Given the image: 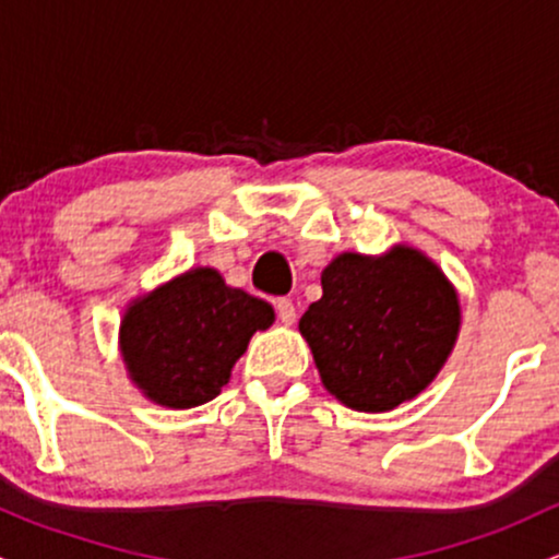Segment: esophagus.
Returning a JSON list of instances; mask_svg holds the SVG:
<instances>
[{
  "instance_id": "esophagus-1",
  "label": "esophagus",
  "mask_w": 559,
  "mask_h": 559,
  "mask_svg": "<svg viewBox=\"0 0 559 559\" xmlns=\"http://www.w3.org/2000/svg\"><path fill=\"white\" fill-rule=\"evenodd\" d=\"M275 312H278V320L284 325H294V320H297V307H294V301L286 297L275 301Z\"/></svg>"
}]
</instances>
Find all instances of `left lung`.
I'll return each instance as SVG.
<instances>
[{
	"instance_id": "8db88e82",
	"label": "left lung",
	"mask_w": 559,
	"mask_h": 559,
	"mask_svg": "<svg viewBox=\"0 0 559 559\" xmlns=\"http://www.w3.org/2000/svg\"><path fill=\"white\" fill-rule=\"evenodd\" d=\"M323 297L299 320L323 386L360 413L418 396L457 342L460 301L433 260L413 247L381 258L344 252L320 275Z\"/></svg>"
}]
</instances>
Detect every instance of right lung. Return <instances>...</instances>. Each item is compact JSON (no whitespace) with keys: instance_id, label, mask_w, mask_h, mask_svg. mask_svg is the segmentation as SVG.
Listing matches in <instances>:
<instances>
[{"instance_id":"add662e5","label":"right lung","mask_w":559,"mask_h":559,"mask_svg":"<svg viewBox=\"0 0 559 559\" xmlns=\"http://www.w3.org/2000/svg\"><path fill=\"white\" fill-rule=\"evenodd\" d=\"M273 307L230 288L213 267H194L133 299L120 320L128 376L152 402L189 409L215 400Z\"/></svg>"}]
</instances>
